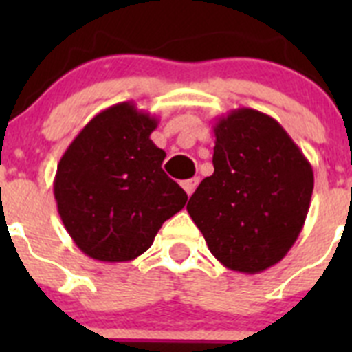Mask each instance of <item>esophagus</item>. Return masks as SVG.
Returning <instances> with one entry per match:
<instances>
[{"label":"esophagus","mask_w":352,"mask_h":352,"mask_svg":"<svg viewBox=\"0 0 352 352\" xmlns=\"http://www.w3.org/2000/svg\"><path fill=\"white\" fill-rule=\"evenodd\" d=\"M199 185V178H192V179H185V182L182 183V186L183 188H185V192H186V195H192L194 194V190H195V186Z\"/></svg>","instance_id":"34e87169"}]
</instances>
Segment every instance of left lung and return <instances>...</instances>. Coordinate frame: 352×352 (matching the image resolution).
<instances>
[{
  "label": "left lung",
  "mask_w": 352,
  "mask_h": 352,
  "mask_svg": "<svg viewBox=\"0 0 352 352\" xmlns=\"http://www.w3.org/2000/svg\"><path fill=\"white\" fill-rule=\"evenodd\" d=\"M213 174L186 204L226 268L261 273L280 263L303 229L314 170L276 120L234 109L213 125Z\"/></svg>",
  "instance_id": "8db88e82"
}]
</instances>
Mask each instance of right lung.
<instances>
[{"mask_svg":"<svg viewBox=\"0 0 352 352\" xmlns=\"http://www.w3.org/2000/svg\"><path fill=\"white\" fill-rule=\"evenodd\" d=\"M157 125L133 102L111 105L77 133L58 164V213L91 259L133 261L185 206V190L162 170L166 151L149 139Z\"/></svg>","mask_w":352,"mask_h":352,"instance_id":"obj_1","label":"right lung"}]
</instances>
